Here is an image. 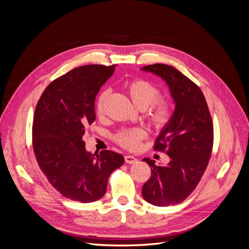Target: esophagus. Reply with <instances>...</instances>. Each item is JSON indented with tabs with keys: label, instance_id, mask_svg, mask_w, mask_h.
I'll return each instance as SVG.
<instances>
[{
	"label": "esophagus",
	"instance_id": "34e87169",
	"mask_svg": "<svg viewBox=\"0 0 249 249\" xmlns=\"http://www.w3.org/2000/svg\"><path fill=\"white\" fill-rule=\"evenodd\" d=\"M124 161H125V163H127V164H133V163H136L138 160H137L135 157L127 155V156H124Z\"/></svg>",
	"mask_w": 249,
	"mask_h": 249
}]
</instances>
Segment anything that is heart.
Segmentation results:
<instances>
[{
	"label": "heart",
	"mask_w": 249,
	"mask_h": 249,
	"mask_svg": "<svg viewBox=\"0 0 249 249\" xmlns=\"http://www.w3.org/2000/svg\"><path fill=\"white\" fill-rule=\"evenodd\" d=\"M133 103L139 109H145L147 107V119L156 130L162 131L169 125L173 114L175 107L173 103L168 97H159L161 92L152 82L145 79H134L126 86ZM110 96V91L105 89L97 96L95 104V111L97 116H103L105 113L107 101ZM147 137V132L144 127H131V129H123L117 132L114 140L118 144L129 150H136L140 147L142 140Z\"/></svg>",
	"instance_id": "heart-1"
}]
</instances>
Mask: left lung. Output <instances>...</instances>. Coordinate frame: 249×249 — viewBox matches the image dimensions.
Masks as SVG:
<instances>
[{
    "label": "left lung",
    "instance_id": "8db88e82",
    "mask_svg": "<svg viewBox=\"0 0 249 249\" xmlns=\"http://www.w3.org/2000/svg\"><path fill=\"white\" fill-rule=\"evenodd\" d=\"M141 70L165 80L176 103L171 123L154 145L170 162L157 166L149 158L143 159L152 167V176L142 187V196L157 207L177 205L194 191L207 169L214 141L212 117L200 88L175 67L157 63Z\"/></svg>",
    "mask_w": 249,
    "mask_h": 249
}]
</instances>
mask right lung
Returning <instances> with one entry per match:
<instances>
[{
	"label": "right lung",
	"instance_id": "add662e5",
	"mask_svg": "<svg viewBox=\"0 0 249 249\" xmlns=\"http://www.w3.org/2000/svg\"><path fill=\"white\" fill-rule=\"evenodd\" d=\"M114 67L91 64L71 70L53 81L36 105L32 142L37 163L49 183L71 200H99L111 173L124 162L112 150L86 152L82 139L95 120V96Z\"/></svg>",
	"mask_w": 249,
	"mask_h": 249
}]
</instances>
